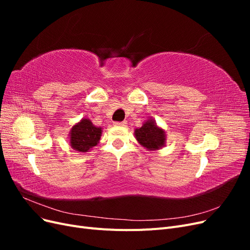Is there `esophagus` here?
I'll use <instances>...</instances> for the list:
<instances>
[{
  "label": "esophagus",
  "mask_w": 250,
  "mask_h": 250,
  "mask_svg": "<svg viewBox=\"0 0 250 250\" xmlns=\"http://www.w3.org/2000/svg\"><path fill=\"white\" fill-rule=\"evenodd\" d=\"M126 124H127V123L125 122V121H123V122H116V123H115L116 126H125Z\"/></svg>",
  "instance_id": "obj_1"
}]
</instances>
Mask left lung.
Wrapping results in <instances>:
<instances>
[{"label":"left lung","mask_w":250,"mask_h":250,"mask_svg":"<svg viewBox=\"0 0 250 250\" xmlns=\"http://www.w3.org/2000/svg\"><path fill=\"white\" fill-rule=\"evenodd\" d=\"M134 137L148 151L160 150L166 146V132L153 119H148L140 128L134 129Z\"/></svg>","instance_id":"obj_1"}]
</instances>
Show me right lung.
Listing matches in <instances>:
<instances>
[{
	"mask_svg": "<svg viewBox=\"0 0 250 250\" xmlns=\"http://www.w3.org/2000/svg\"><path fill=\"white\" fill-rule=\"evenodd\" d=\"M102 134V127L95 126L92 121L82 118L71 128L69 137L70 146L78 152H88L97 146Z\"/></svg>",
	"mask_w": 250,
	"mask_h": 250,
	"instance_id": "1",
	"label": "right lung"
}]
</instances>
